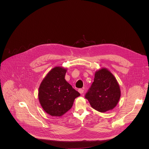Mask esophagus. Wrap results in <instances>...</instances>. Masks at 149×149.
Returning a JSON list of instances; mask_svg holds the SVG:
<instances>
[{"label": "esophagus", "mask_w": 149, "mask_h": 149, "mask_svg": "<svg viewBox=\"0 0 149 149\" xmlns=\"http://www.w3.org/2000/svg\"><path fill=\"white\" fill-rule=\"evenodd\" d=\"M78 92H79L81 94H83V93H84V90H82V89L80 88V89H79V90H78Z\"/></svg>", "instance_id": "34e87169"}]
</instances>
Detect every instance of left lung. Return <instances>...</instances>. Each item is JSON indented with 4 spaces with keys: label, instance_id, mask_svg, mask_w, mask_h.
Segmentation results:
<instances>
[{
    "label": "left lung",
    "instance_id": "left-lung-1",
    "mask_svg": "<svg viewBox=\"0 0 149 149\" xmlns=\"http://www.w3.org/2000/svg\"><path fill=\"white\" fill-rule=\"evenodd\" d=\"M120 96L116 78L107 68H102L95 72L94 82L85 97L94 109L105 113L116 107Z\"/></svg>",
    "mask_w": 149,
    "mask_h": 149
}]
</instances>
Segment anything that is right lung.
<instances>
[{"label": "right lung", "mask_w": 149, "mask_h": 149, "mask_svg": "<svg viewBox=\"0 0 149 149\" xmlns=\"http://www.w3.org/2000/svg\"><path fill=\"white\" fill-rule=\"evenodd\" d=\"M67 69L52 68L42 80L38 91L39 102L44 110L51 116L61 117L72 107L80 94L65 79Z\"/></svg>", "instance_id": "right-lung-1"}]
</instances>
